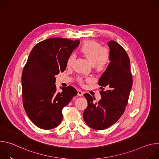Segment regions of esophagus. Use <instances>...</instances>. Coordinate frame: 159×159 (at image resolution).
I'll list each match as a JSON object with an SVG mask.
<instances>
[{
  "label": "esophagus",
  "instance_id": "obj_1",
  "mask_svg": "<svg viewBox=\"0 0 159 159\" xmlns=\"http://www.w3.org/2000/svg\"><path fill=\"white\" fill-rule=\"evenodd\" d=\"M77 94L79 96H82L84 95V92H82L81 90H77Z\"/></svg>",
  "mask_w": 159,
  "mask_h": 159
}]
</instances>
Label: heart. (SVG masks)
I'll use <instances>...</instances> for the list:
<instances>
[{"instance_id":"heart-1","label":"heart","mask_w":159,"mask_h":159,"mask_svg":"<svg viewBox=\"0 0 159 159\" xmlns=\"http://www.w3.org/2000/svg\"><path fill=\"white\" fill-rule=\"evenodd\" d=\"M81 53L90 62L94 69L98 72L105 70L109 63L111 53L109 49L102 48V45L93 40L85 41L80 48ZM74 55L70 54L66 60V65L70 66L74 61ZM78 80L82 84L84 79L79 77Z\"/></svg>"}]
</instances>
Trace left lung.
I'll list each match as a JSON object with an SVG mask.
<instances>
[{"label":"left lung","instance_id":"left-lung-1","mask_svg":"<svg viewBox=\"0 0 159 159\" xmlns=\"http://www.w3.org/2000/svg\"><path fill=\"white\" fill-rule=\"evenodd\" d=\"M111 62L100 77L101 99H95L85 94L88 106L83 118L85 123L98 130L106 129L115 124L122 116L128 101L133 84L130 61L125 49L115 41L108 42Z\"/></svg>","mask_w":159,"mask_h":159}]
</instances>
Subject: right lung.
<instances>
[{
    "label": "right lung",
    "instance_id": "add662e5",
    "mask_svg": "<svg viewBox=\"0 0 159 159\" xmlns=\"http://www.w3.org/2000/svg\"><path fill=\"white\" fill-rule=\"evenodd\" d=\"M79 43V39L50 38L38 43L30 53L22 74V102L28 116L41 129L57 127L63 107L77 94L72 86L57 93L55 76L65 71L68 57Z\"/></svg>",
    "mask_w": 159,
    "mask_h": 159
}]
</instances>
